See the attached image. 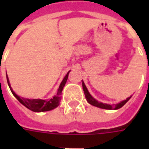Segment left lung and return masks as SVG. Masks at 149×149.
Listing matches in <instances>:
<instances>
[{
    "mask_svg": "<svg viewBox=\"0 0 149 149\" xmlns=\"http://www.w3.org/2000/svg\"><path fill=\"white\" fill-rule=\"evenodd\" d=\"M82 85H83V89H84V94H85V97H86V100L88 102L89 104H91V105H93V106L97 107H100V108L102 109H107V110H117V109H119L120 107H122L124 105H125L126 103H127L129 99L131 98V97L125 100H123L119 104H116V105H111V104H103V103H100V102H98L97 100H96L94 98L92 97V96L90 94V93L87 91V89H86V86H85V84L83 81H82Z\"/></svg>",
    "mask_w": 149,
    "mask_h": 149,
    "instance_id": "1",
    "label": "left lung"
}]
</instances>
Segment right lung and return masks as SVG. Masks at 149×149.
<instances>
[{
	"mask_svg": "<svg viewBox=\"0 0 149 149\" xmlns=\"http://www.w3.org/2000/svg\"><path fill=\"white\" fill-rule=\"evenodd\" d=\"M70 71L67 72V74L65 75V77H64V79H63V81L61 83L60 86L58 87V92L53 98H52L48 100H45L41 99H27V98H21L19 96H17L16 93L12 91V89L10 86V83H9V79H8V75H7V81H8V86L10 87V91L12 92L15 97L18 100V101L22 104L24 106H25L27 108H29V110L34 111V112H43V111H51L52 109L56 108L59 105L61 100V94H62V91L63 89L65 86L66 80L68 79V76L70 73Z\"/></svg>",
	"mask_w": 149,
	"mask_h": 149,
	"instance_id": "right-lung-1",
	"label": "right lung"
}]
</instances>
